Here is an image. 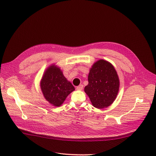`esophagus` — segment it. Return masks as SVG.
I'll return each instance as SVG.
<instances>
[{"label": "esophagus", "instance_id": "1", "mask_svg": "<svg viewBox=\"0 0 156 156\" xmlns=\"http://www.w3.org/2000/svg\"><path fill=\"white\" fill-rule=\"evenodd\" d=\"M83 88V84H80L79 86L77 87V90H82Z\"/></svg>", "mask_w": 156, "mask_h": 156}]
</instances>
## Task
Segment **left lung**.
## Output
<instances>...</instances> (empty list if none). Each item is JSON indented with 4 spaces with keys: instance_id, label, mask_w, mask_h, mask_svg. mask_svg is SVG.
<instances>
[{
    "instance_id": "left-lung-1",
    "label": "left lung",
    "mask_w": 156,
    "mask_h": 156,
    "mask_svg": "<svg viewBox=\"0 0 156 156\" xmlns=\"http://www.w3.org/2000/svg\"><path fill=\"white\" fill-rule=\"evenodd\" d=\"M88 84L84 92L92 105L103 108L111 105L115 100L119 90L120 81L114 66L105 60H99L90 69Z\"/></svg>"
}]
</instances>
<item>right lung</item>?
Here are the masks:
<instances>
[{
	"label": "right lung",
	"mask_w": 156,
	"mask_h": 156,
	"mask_svg": "<svg viewBox=\"0 0 156 156\" xmlns=\"http://www.w3.org/2000/svg\"><path fill=\"white\" fill-rule=\"evenodd\" d=\"M41 92L45 100L55 107H60L69 94L75 90L60 68L55 64L49 66L44 72L40 82Z\"/></svg>",
	"instance_id": "add662e5"
}]
</instances>
